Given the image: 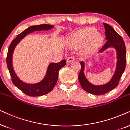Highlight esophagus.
Returning <instances> with one entry per match:
<instances>
[{
	"instance_id": "esophagus-1",
	"label": "esophagus",
	"mask_w": 130,
	"mask_h": 130,
	"mask_svg": "<svg viewBox=\"0 0 130 130\" xmlns=\"http://www.w3.org/2000/svg\"><path fill=\"white\" fill-rule=\"evenodd\" d=\"M67 62L68 63H70V62H71L74 60V58L73 56H70L67 58Z\"/></svg>"
}]
</instances>
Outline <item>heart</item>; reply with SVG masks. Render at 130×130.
<instances>
[{
	"label": "heart",
	"mask_w": 130,
	"mask_h": 130,
	"mask_svg": "<svg viewBox=\"0 0 130 130\" xmlns=\"http://www.w3.org/2000/svg\"><path fill=\"white\" fill-rule=\"evenodd\" d=\"M103 41V36L97 32L96 28L90 27L83 29L74 34L69 42V46L72 47L89 43L91 49H96L101 45Z\"/></svg>",
	"instance_id": "obj_1"
}]
</instances>
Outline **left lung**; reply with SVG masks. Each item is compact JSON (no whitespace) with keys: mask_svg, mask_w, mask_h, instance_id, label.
Instances as JSON below:
<instances>
[{"mask_svg":"<svg viewBox=\"0 0 130 130\" xmlns=\"http://www.w3.org/2000/svg\"><path fill=\"white\" fill-rule=\"evenodd\" d=\"M105 29V36L107 41L102 47L99 53H102L108 48H114L117 53V65L115 72L112 78L108 83L103 85H94L88 81L84 74L85 63L80 62L81 71L78 75V79L81 87L84 90L90 94L97 95L104 94L115 89L119 84V79L125 71L126 65V49L124 40L119 35L111 26L108 24L103 23Z\"/></svg>","mask_w":130,"mask_h":130,"instance_id":"8db88e82","label":"left lung"}]
</instances>
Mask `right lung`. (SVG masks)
Segmentation results:
<instances>
[{
    "label": "right lung",
    "mask_w": 130,
    "mask_h": 130,
    "mask_svg": "<svg viewBox=\"0 0 130 130\" xmlns=\"http://www.w3.org/2000/svg\"><path fill=\"white\" fill-rule=\"evenodd\" d=\"M53 25L49 24H41L32 25L28 27L18 34L17 38L12 40L8 49L6 58L7 67L11 76L13 84L25 94L30 96H40L46 94L52 90L56 85L58 79L59 71L66 65V60H62L58 63H51L47 67V71L44 78L39 83L30 84L24 82L19 78L15 73L12 64V56L17 45L24 39L27 34L36 31H47L52 29Z\"/></svg>",
    "instance_id": "add662e5"
}]
</instances>
